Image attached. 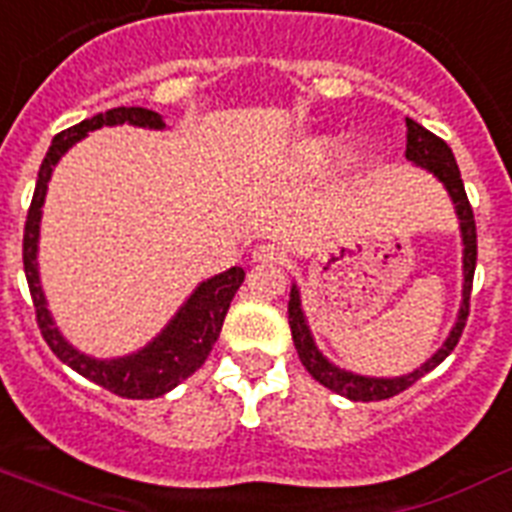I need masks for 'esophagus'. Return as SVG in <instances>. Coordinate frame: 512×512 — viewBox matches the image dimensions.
Here are the masks:
<instances>
[{
	"instance_id": "esophagus-1",
	"label": "esophagus",
	"mask_w": 512,
	"mask_h": 512,
	"mask_svg": "<svg viewBox=\"0 0 512 512\" xmlns=\"http://www.w3.org/2000/svg\"><path fill=\"white\" fill-rule=\"evenodd\" d=\"M252 260L260 265H276L284 260V255H281V249L276 247V244H260V247H255V252H252Z\"/></svg>"
}]
</instances>
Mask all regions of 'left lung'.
Masks as SVG:
<instances>
[{
    "label": "left lung",
    "instance_id": "8db88e82",
    "mask_svg": "<svg viewBox=\"0 0 512 512\" xmlns=\"http://www.w3.org/2000/svg\"><path fill=\"white\" fill-rule=\"evenodd\" d=\"M407 149L405 157L413 162L415 168H423L426 173L439 181V184L447 189L452 205H455V215L460 220V239H463V299H460L458 318L452 323L450 334L444 339V344L434 355L421 363L415 371L402 373V376H363V373H352L347 368H339L336 363H331L313 339V331H310V323H307L305 307H302V294H299V286L292 284V292H289V326H292V339L294 347H297V355L305 365V371L323 384L331 392L342 394L352 402H376V400H389L394 394L405 392L407 386H413L418 378H423L429 371H434L436 365L442 363L444 357L450 355L458 344L460 334L465 328V318H468V299H471V286H473V270H476V223H473V210L468 205V197H465L463 178H460V168L455 162L452 149L444 144L439 136H434L431 131L415 123V120L407 118Z\"/></svg>",
    "mask_w": 512,
    "mask_h": 512
}]
</instances>
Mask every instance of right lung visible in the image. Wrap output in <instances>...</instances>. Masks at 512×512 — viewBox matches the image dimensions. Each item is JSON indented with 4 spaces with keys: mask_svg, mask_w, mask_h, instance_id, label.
I'll list each match as a JSON object with an SVG mask.
<instances>
[{
    "mask_svg": "<svg viewBox=\"0 0 512 512\" xmlns=\"http://www.w3.org/2000/svg\"><path fill=\"white\" fill-rule=\"evenodd\" d=\"M105 126H136L149 128V131H165V120H162V115L144 110V107H112V110L81 120L78 126L54 136L52 147H49L47 157L41 162L31 210H28L26 234H23V268H26L33 307H36V321H39L41 336L47 339L49 350L60 357L68 368H73V371L107 389V392L128 397V400H152V397H162L170 389H176L181 381H186L199 365L205 363L213 344L218 342L231 299H234L236 289L242 286L244 270L234 265V268L223 270L218 276L199 281L197 289L186 297L184 305L178 307L176 315L165 323L160 334L136 352H128V355L91 357L86 352L76 350L62 336L60 328L54 326L47 297H44V289H41V207H44V199H47L49 181H52L57 162L68 155V149L73 144L86 139L91 131Z\"/></svg>",
    "mask_w": 512,
    "mask_h": 512,
    "instance_id": "right-lung-1",
    "label": "right lung"
}]
</instances>
